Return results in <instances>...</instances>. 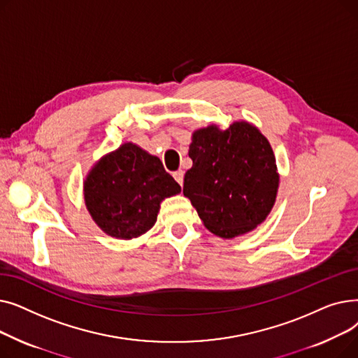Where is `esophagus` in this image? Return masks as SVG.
Masks as SVG:
<instances>
[{
    "label": "esophagus",
    "mask_w": 358,
    "mask_h": 358,
    "mask_svg": "<svg viewBox=\"0 0 358 358\" xmlns=\"http://www.w3.org/2000/svg\"><path fill=\"white\" fill-rule=\"evenodd\" d=\"M173 176H174L176 181H177L180 185H182V182H184V171H182V169H178V171H176Z\"/></svg>",
    "instance_id": "1"
}]
</instances>
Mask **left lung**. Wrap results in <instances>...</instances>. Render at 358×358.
Here are the masks:
<instances>
[{"mask_svg":"<svg viewBox=\"0 0 358 358\" xmlns=\"http://www.w3.org/2000/svg\"><path fill=\"white\" fill-rule=\"evenodd\" d=\"M182 193L203 224L223 239L254 231L275 203L280 176L268 139L247 120L217 124L192 135Z\"/></svg>","mask_w":358,"mask_h":358,"instance_id":"obj_1","label":"left lung"}]
</instances>
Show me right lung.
<instances>
[{"instance_id":"1","label":"right lung","mask_w":358,"mask_h":358,"mask_svg":"<svg viewBox=\"0 0 358 358\" xmlns=\"http://www.w3.org/2000/svg\"><path fill=\"white\" fill-rule=\"evenodd\" d=\"M85 208L97 227L116 239H135L154 227L162 200L181 192L158 157L126 142L88 171Z\"/></svg>"}]
</instances>
